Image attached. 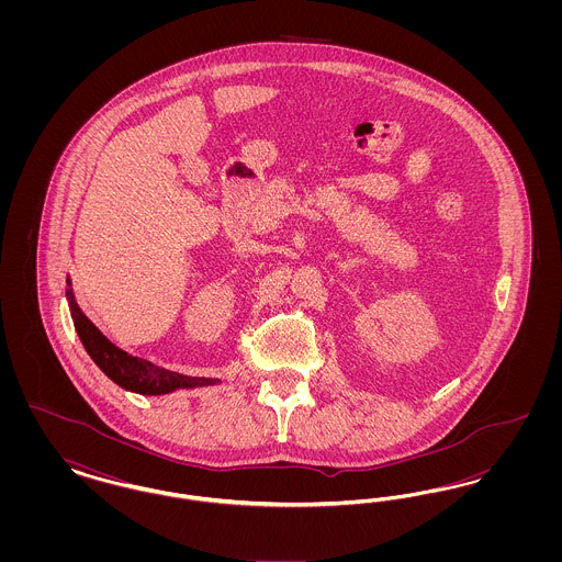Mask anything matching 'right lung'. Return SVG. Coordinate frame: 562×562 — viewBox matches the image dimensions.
<instances>
[{"label":"right lung","mask_w":562,"mask_h":562,"mask_svg":"<svg viewBox=\"0 0 562 562\" xmlns=\"http://www.w3.org/2000/svg\"><path fill=\"white\" fill-rule=\"evenodd\" d=\"M67 303H69L71 321L80 337L81 346L88 351L92 362L122 390L140 394V396H164L179 390H198V387H211L221 383V379H213V376H189V374L166 371L151 364L149 360L136 358L133 353L111 344L108 337L81 312L71 289L69 276H67Z\"/></svg>","instance_id":"right-lung-1"}]
</instances>
